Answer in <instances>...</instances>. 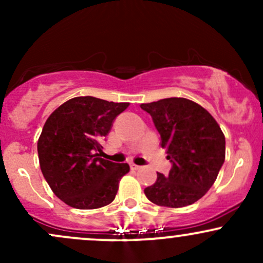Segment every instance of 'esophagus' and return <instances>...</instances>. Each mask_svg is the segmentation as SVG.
Wrapping results in <instances>:
<instances>
[{
	"instance_id": "1",
	"label": "esophagus",
	"mask_w": 263,
	"mask_h": 263,
	"mask_svg": "<svg viewBox=\"0 0 263 263\" xmlns=\"http://www.w3.org/2000/svg\"><path fill=\"white\" fill-rule=\"evenodd\" d=\"M131 169L132 171H139V169H141V166H139V165H136V164H131Z\"/></svg>"
}]
</instances>
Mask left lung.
Returning <instances> with one entry per match:
<instances>
[{"label":"left lung","mask_w":263,"mask_h":263,"mask_svg":"<svg viewBox=\"0 0 263 263\" xmlns=\"http://www.w3.org/2000/svg\"><path fill=\"white\" fill-rule=\"evenodd\" d=\"M140 107L153 118L161 147L173 164L168 176L158 173L145 195L159 206L192 205L210 190L224 164L221 128L205 108L185 98H166Z\"/></svg>","instance_id":"obj_1"}]
</instances>
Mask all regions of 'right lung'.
I'll list each match as a JSON object with an SVG mask.
<instances>
[{"mask_svg":"<svg viewBox=\"0 0 263 263\" xmlns=\"http://www.w3.org/2000/svg\"><path fill=\"white\" fill-rule=\"evenodd\" d=\"M128 105L76 97L60 105L44 123L38 140L42 173L53 193L71 208L91 210L115 200L129 165L99 158L100 141Z\"/></svg>","mask_w":263,"mask_h":263,"instance_id":"add662e5","label":"right lung"}]
</instances>
